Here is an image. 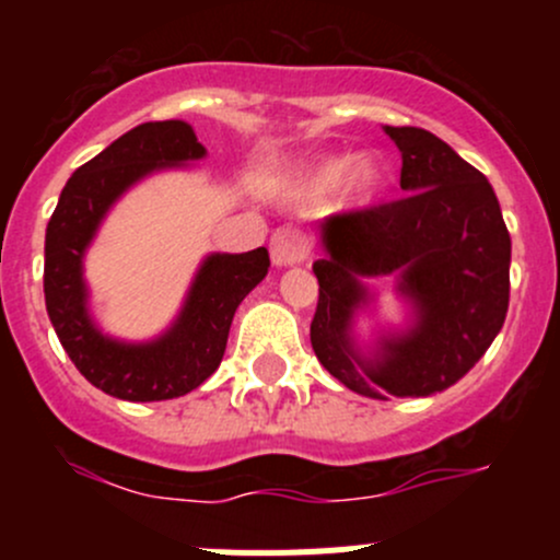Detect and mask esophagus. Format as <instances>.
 <instances>
[{
    "label": "esophagus",
    "mask_w": 560,
    "mask_h": 560,
    "mask_svg": "<svg viewBox=\"0 0 560 560\" xmlns=\"http://www.w3.org/2000/svg\"><path fill=\"white\" fill-rule=\"evenodd\" d=\"M308 252H312V246H308V238L301 230L279 228L270 235V259H273V265L303 262Z\"/></svg>",
    "instance_id": "34e87169"
}]
</instances>
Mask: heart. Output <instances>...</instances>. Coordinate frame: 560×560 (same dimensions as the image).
I'll list each match as a JSON object with an SVG mask.
<instances>
[{"instance_id": "1", "label": "heart", "mask_w": 560, "mask_h": 560, "mask_svg": "<svg viewBox=\"0 0 560 560\" xmlns=\"http://www.w3.org/2000/svg\"><path fill=\"white\" fill-rule=\"evenodd\" d=\"M376 178H380V167H376V162L371 156H360L354 162L332 160L314 173V186L319 191H327L336 189V186H341L347 180L349 189L365 195V191L374 189Z\"/></svg>"}]
</instances>
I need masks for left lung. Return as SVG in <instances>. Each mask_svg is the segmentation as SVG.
Returning a JSON list of instances; mask_svg holds the SVG:
<instances>
[{
  "label": "left lung",
  "instance_id": "1",
  "mask_svg": "<svg viewBox=\"0 0 560 560\" xmlns=\"http://www.w3.org/2000/svg\"><path fill=\"white\" fill-rule=\"evenodd\" d=\"M400 149L404 197L322 224L319 301L312 347L343 387L365 398L442 393L477 365L510 308L512 241L493 186L444 140L420 127H385ZM400 272L416 303L409 334L363 361L348 341L351 314L368 300L358 275Z\"/></svg>",
  "mask_w": 560,
  "mask_h": 560
}]
</instances>
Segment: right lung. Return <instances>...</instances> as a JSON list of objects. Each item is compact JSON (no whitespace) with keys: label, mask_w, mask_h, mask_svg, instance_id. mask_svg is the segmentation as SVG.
I'll use <instances>...</instances> for the list:
<instances>
[{"label":"right lung","mask_w":560,"mask_h":560,"mask_svg":"<svg viewBox=\"0 0 560 560\" xmlns=\"http://www.w3.org/2000/svg\"><path fill=\"white\" fill-rule=\"evenodd\" d=\"M202 154L189 124H140L72 173L45 230V308L56 336L75 369L113 398L167 400L200 387L222 363L235 308L270 268L265 246L208 257L178 322L154 343L110 341L89 319L81 259L107 208L145 173Z\"/></svg>","instance_id":"obj_1"}]
</instances>
